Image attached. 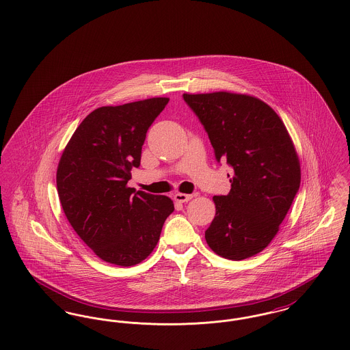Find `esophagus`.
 <instances>
[{
    "mask_svg": "<svg viewBox=\"0 0 350 350\" xmlns=\"http://www.w3.org/2000/svg\"><path fill=\"white\" fill-rule=\"evenodd\" d=\"M193 198V196L191 194H183V193H177L176 196H174V200H177V202H187V200H190Z\"/></svg>",
    "mask_w": 350,
    "mask_h": 350,
    "instance_id": "obj_1",
    "label": "esophagus"
}]
</instances>
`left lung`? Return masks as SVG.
<instances>
[{
    "label": "left lung",
    "mask_w": 350,
    "mask_h": 350,
    "mask_svg": "<svg viewBox=\"0 0 350 350\" xmlns=\"http://www.w3.org/2000/svg\"><path fill=\"white\" fill-rule=\"evenodd\" d=\"M183 97L208 135L217 163L226 160L233 169L230 193L214 197L217 214L206 241L224 258L252 257L277 234L299 190L291 137L277 113L256 97L228 92Z\"/></svg>",
    "instance_id": "1"
}]
</instances>
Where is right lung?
Listing matches in <instances>:
<instances>
[{"instance_id":"1","label":"right lung","mask_w":350,"mask_h":350,"mask_svg":"<svg viewBox=\"0 0 350 350\" xmlns=\"http://www.w3.org/2000/svg\"><path fill=\"white\" fill-rule=\"evenodd\" d=\"M169 98L157 97L92 111L59 161L57 194L73 230L100 260L133 267L154 250L173 200L129 187L146 133Z\"/></svg>"}]
</instances>
